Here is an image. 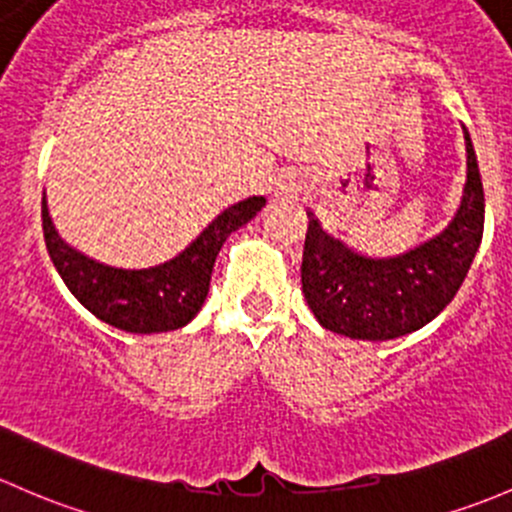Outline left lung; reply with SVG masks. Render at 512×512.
Segmentation results:
<instances>
[{
    "label": "left lung",
    "instance_id": "obj_1",
    "mask_svg": "<svg viewBox=\"0 0 512 512\" xmlns=\"http://www.w3.org/2000/svg\"><path fill=\"white\" fill-rule=\"evenodd\" d=\"M461 207L441 234L407 254L370 258L330 236L308 212L300 281L325 330L352 340H394L424 328L461 288L483 239L486 199L468 130Z\"/></svg>",
    "mask_w": 512,
    "mask_h": 512
}]
</instances>
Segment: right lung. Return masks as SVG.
I'll return each mask as SVG.
<instances>
[{"label":"right lung","instance_id":"obj_1","mask_svg":"<svg viewBox=\"0 0 512 512\" xmlns=\"http://www.w3.org/2000/svg\"><path fill=\"white\" fill-rule=\"evenodd\" d=\"M263 204V197H249L224 209L182 254L140 271L105 266L68 246L49 217L46 192L41 197V221L51 261L78 303L113 328L150 335L184 328L199 313L221 246L231 231L249 224Z\"/></svg>","mask_w":512,"mask_h":512}]
</instances>
